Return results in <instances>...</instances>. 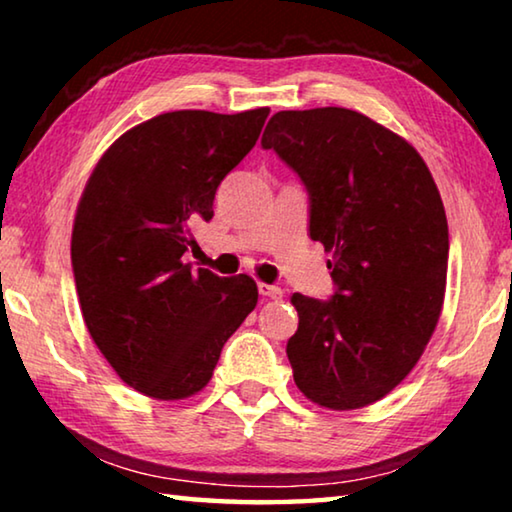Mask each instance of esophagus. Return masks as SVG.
Listing matches in <instances>:
<instances>
[{
	"label": "esophagus",
	"instance_id": "esophagus-1",
	"mask_svg": "<svg viewBox=\"0 0 512 512\" xmlns=\"http://www.w3.org/2000/svg\"><path fill=\"white\" fill-rule=\"evenodd\" d=\"M259 296L268 298V300H282L284 291L280 287H275V284H264L259 282Z\"/></svg>",
	"mask_w": 512,
	"mask_h": 512
}]
</instances>
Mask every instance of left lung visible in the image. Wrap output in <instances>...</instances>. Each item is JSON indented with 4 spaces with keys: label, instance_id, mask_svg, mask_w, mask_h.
I'll return each instance as SVG.
<instances>
[{
    "label": "left lung",
    "instance_id": "left-lung-1",
    "mask_svg": "<svg viewBox=\"0 0 512 512\" xmlns=\"http://www.w3.org/2000/svg\"><path fill=\"white\" fill-rule=\"evenodd\" d=\"M262 146L298 173L309 237L332 253L334 296H291L293 379L318 406L361 409L409 375L436 329L449 257L440 192L404 137L357 110L275 112Z\"/></svg>",
    "mask_w": 512,
    "mask_h": 512
}]
</instances>
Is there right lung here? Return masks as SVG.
Listing matches in <instances>:
<instances>
[{
    "mask_svg": "<svg viewBox=\"0 0 512 512\" xmlns=\"http://www.w3.org/2000/svg\"><path fill=\"white\" fill-rule=\"evenodd\" d=\"M266 117L268 108L164 112L121 135L85 185L72 230L83 320L117 375L155 400L203 391L257 305L253 277H219L185 253Z\"/></svg>",
    "mask_w": 512,
    "mask_h": 512,
    "instance_id": "1",
    "label": "right lung"
}]
</instances>
